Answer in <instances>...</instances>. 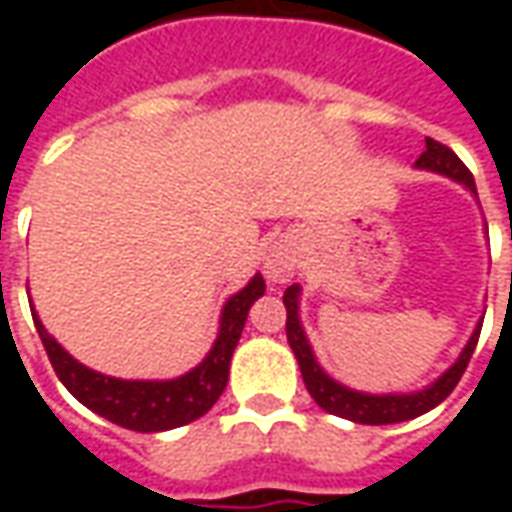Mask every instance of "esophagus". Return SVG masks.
Returning <instances> with one entry per match:
<instances>
[{
  "mask_svg": "<svg viewBox=\"0 0 512 512\" xmlns=\"http://www.w3.org/2000/svg\"><path fill=\"white\" fill-rule=\"evenodd\" d=\"M296 263H299V238L296 235H279L277 241L266 249L263 274H266L268 282L282 285L296 274Z\"/></svg>",
  "mask_w": 512,
  "mask_h": 512,
  "instance_id": "esophagus-1",
  "label": "esophagus"
}]
</instances>
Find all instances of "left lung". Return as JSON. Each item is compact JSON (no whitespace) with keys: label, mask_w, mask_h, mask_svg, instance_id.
Listing matches in <instances>:
<instances>
[{"label":"left lung","mask_w":512,"mask_h":512,"mask_svg":"<svg viewBox=\"0 0 512 512\" xmlns=\"http://www.w3.org/2000/svg\"><path fill=\"white\" fill-rule=\"evenodd\" d=\"M417 169H425V172H436V175H444V178L461 183L463 189L472 191V197L477 200V186H474V178L469 169L463 167V161L450 147H444L436 139H425V153L417 158ZM488 233V227H485ZM285 310H288V343L293 348V354L299 359L301 378H304V386L312 395V400L329 411L334 417L351 419V422H359V425H392V422H406V419H414L419 414H425L430 408H436L450 395L455 384L461 381L463 370L469 365V359L474 354V345H477V337H480V329H483V318L474 326L472 337L466 340L463 351L458 354V359L452 362L444 373H441L436 381H430L428 386L422 389H414V392H381V395H373V392H359V389H351V386L340 384L337 378H332L321 367V362L315 359V351H312L310 340H307V332H304V323H301V285H290L285 290Z\"/></svg>","instance_id":"1"}]
</instances>
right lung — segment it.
Wrapping results in <instances>:
<instances>
[{
	"mask_svg": "<svg viewBox=\"0 0 512 512\" xmlns=\"http://www.w3.org/2000/svg\"><path fill=\"white\" fill-rule=\"evenodd\" d=\"M263 293H266V282L260 274H255L244 288L224 301L222 315H219V332L200 365L191 367L183 376L164 378V381H145V378L128 381V378L104 376L93 367L82 365L79 359H73L46 332L38 312H32V318H35V329L43 340L54 373L82 406L95 411L98 417L115 422L120 428L139 430V433H161V430L189 425L211 411V406L227 386L230 359H233L235 345L244 332L249 307Z\"/></svg>",
	"mask_w": 512,
	"mask_h": 512,
	"instance_id": "right-lung-1",
	"label": "right lung"
}]
</instances>
